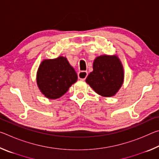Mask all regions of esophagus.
<instances>
[{
  "mask_svg": "<svg viewBox=\"0 0 159 159\" xmlns=\"http://www.w3.org/2000/svg\"><path fill=\"white\" fill-rule=\"evenodd\" d=\"M88 76V72L87 71H80L79 74H78V77H79V79L80 80H85L86 78Z\"/></svg>",
  "mask_w": 159,
  "mask_h": 159,
  "instance_id": "1",
  "label": "esophagus"
}]
</instances>
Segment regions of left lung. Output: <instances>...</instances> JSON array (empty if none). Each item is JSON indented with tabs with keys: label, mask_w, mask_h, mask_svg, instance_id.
Returning a JSON list of instances; mask_svg holds the SVG:
<instances>
[{
	"label": "left lung",
	"mask_w": 159,
	"mask_h": 159,
	"mask_svg": "<svg viewBox=\"0 0 159 159\" xmlns=\"http://www.w3.org/2000/svg\"><path fill=\"white\" fill-rule=\"evenodd\" d=\"M124 71L116 55H101L93 62V71L85 81L99 95L112 97L122 86Z\"/></svg>",
	"instance_id": "1"
}]
</instances>
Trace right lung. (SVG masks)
Segmentation results:
<instances>
[{"label":"right lung","instance_id":"1","mask_svg":"<svg viewBox=\"0 0 159 159\" xmlns=\"http://www.w3.org/2000/svg\"><path fill=\"white\" fill-rule=\"evenodd\" d=\"M77 74L66 57L45 60L37 71L36 82L41 92L48 99H57L64 95L76 82Z\"/></svg>","mask_w":159,"mask_h":159}]
</instances>
